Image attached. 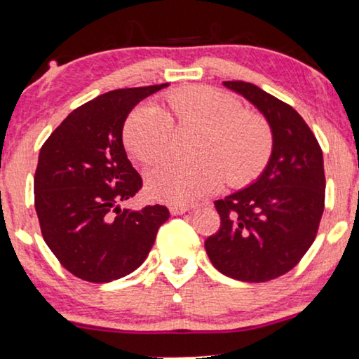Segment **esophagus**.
Wrapping results in <instances>:
<instances>
[{
    "instance_id": "obj_1",
    "label": "esophagus",
    "mask_w": 359,
    "mask_h": 359,
    "mask_svg": "<svg viewBox=\"0 0 359 359\" xmlns=\"http://www.w3.org/2000/svg\"><path fill=\"white\" fill-rule=\"evenodd\" d=\"M169 212H170L172 215H182V213L190 212V208H189V207H182V205L172 203V205H169Z\"/></svg>"
}]
</instances>
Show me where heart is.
Segmentation results:
<instances>
[{
	"mask_svg": "<svg viewBox=\"0 0 359 359\" xmlns=\"http://www.w3.org/2000/svg\"><path fill=\"white\" fill-rule=\"evenodd\" d=\"M164 109L147 103L124 124V144L142 164H152L170 149L177 126H198L192 161L169 159L147 175L152 198L192 205L218 189L224 179L243 185L264 169L272 152V133L259 114L245 111L231 95L210 87L180 88L165 97Z\"/></svg>",
	"mask_w": 359,
	"mask_h": 359,
	"instance_id": "1",
	"label": "heart"
}]
</instances>
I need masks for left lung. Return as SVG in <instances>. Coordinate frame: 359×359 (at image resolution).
Returning <instances> with one entry per match:
<instances>
[{
  "label": "left lung",
  "instance_id": "8db88e82",
  "mask_svg": "<svg viewBox=\"0 0 359 359\" xmlns=\"http://www.w3.org/2000/svg\"><path fill=\"white\" fill-rule=\"evenodd\" d=\"M223 85L264 114L272 152L256 182L215 202L222 224L205 250L222 274L266 283L297 266L317 236L325 207L323 154L290 104L252 83Z\"/></svg>",
  "mask_w": 359,
  "mask_h": 359
}]
</instances>
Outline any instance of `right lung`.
<instances>
[{"label": "right lung", "mask_w": 359, "mask_h": 359, "mask_svg": "<svg viewBox=\"0 0 359 359\" xmlns=\"http://www.w3.org/2000/svg\"><path fill=\"white\" fill-rule=\"evenodd\" d=\"M167 85L100 95L74 109L41 147L34 205L42 236L80 279L104 284L131 274L169 218L162 205L119 207L142 187L123 146L124 121L141 100Z\"/></svg>", "instance_id": "right-lung-1"}]
</instances>
